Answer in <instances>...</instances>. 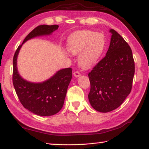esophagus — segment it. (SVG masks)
Here are the masks:
<instances>
[{
	"label": "esophagus",
	"mask_w": 149,
	"mask_h": 149,
	"mask_svg": "<svg viewBox=\"0 0 149 149\" xmlns=\"http://www.w3.org/2000/svg\"><path fill=\"white\" fill-rule=\"evenodd\" d=\"M80 75H81V74H80L79 72H75L74 73V75L75 77H79Z\"/></svg>",
	"instance_id": "1"
}]
</instances>
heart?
<instances>
[{
    "label": "heart",
    "mask_w": 149,
    "mask_h": 149,
    "mask_svg": "<svg viewBox=\"0 0 149 149\" xmlns=\"http://www.w3.org/2000/svg\"><path fill=\"white\" fill-rule=\"evenodd\" d=\"M106 46L104 34L91 30L74 33L68 39V49L74 55L79 54L80 67L88 70L95 65L103 55Z\"/></svg>",
    "instance_id": "heart-1"
}]
</instances>
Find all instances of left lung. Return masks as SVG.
Returning a JSON list of instances; mask_svg holds the SVG:
<instances>
[{
    "mask_svg": "<svg viewBox=\"0 0 149 149\" xmlns=\"http://www.w3.org/2000/svg\"><path fill=\"white\" fill-rule=\"evenodd\" d=\"M110 45L104 58L88 76V99L94 109L107 113L121 105L131 93L134 74L133 53L121 35L111 29Z\"/></svg>",
    "mask_w": 149,
    "mask_h": 149,
    "instance_id": "obj_1",
    "label": "left lung"
}]
</instances>
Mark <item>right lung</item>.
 Returning <instances> with one entry per match:
<instances>
[{
  "instance_id": "1",
  "label": "right lung",
  "mask_w": 149,
  "mask_h": 149,
  "mask_svg": "<svg viewBox=\"0 0 149 149\" xmlns=\"http://www.w3.org/2000/svg\"><path fill=\"white\" fill-rule=\"evenodd\" d=\"M58 27V25H40L35 28L18 46L13 58V82L18 97L24 107L40 116L54 115L62 108L72 79V70L71 68L60 70L46 81L34 83L20 76L18 72L17 58L24 43L38 36L50 35Z\"/></svg>"
}]
</instances>
